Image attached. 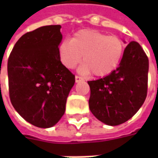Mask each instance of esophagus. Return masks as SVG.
Instances as JSON below:
<instances>
[{
	"label": "esophagus",
	"instance_id": "34e87169",
	"mask_svg": "<svg viewBox=\"0 0 158 158\" xmlns=\"http://www.w3.org/2000/svg\"><path fill=\"white\" fill-rule=\"evenodd\" d=\"M82 80H83V79L81 78V77H79V76H78V75L75 76V82L76 83H79V82H80V81H82Z\"/></svg>",
	"mask_w": 158,
	"mask_h": 158
}]
</instances>
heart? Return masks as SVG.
Wrapping results in <instances>:
<instances>
[{
    "label": "heart",
    "mask_w": 158,
    "mask_h": 158,
    "mask_svg": "<svg viewBox=\"0 0 158 158\" xmlns=\"http://www.w3.org/2000/svg\"><path fill=\"white\" fill-rule=\"evenodd\" d=\"M123 52V43L118 36L107 35L95 29H85L60 44L59 58L69 69H74L82 60L81 72H91L96 77H104L118 67Z\"/></svg>",
    "instance_id": "obj_1"
}]
</instances>
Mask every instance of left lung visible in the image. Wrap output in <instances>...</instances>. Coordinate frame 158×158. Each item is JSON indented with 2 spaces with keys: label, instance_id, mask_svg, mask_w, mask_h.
Segmentation results:
<instances>
[{
  "label": "left lung",
  "instance_id": "obj_1",
  "mask_svg": "<svg viewBox=\"0 0 158 158\" xmlns=\"http://www.w3.org/2000/svg\"><path fill=\"white\" fill-rule=\"evenodd\" d=\"M149 61L138 42L126 46L119 66L102 79L88 81L89 107L107 125L125 123L142 106L147 95Z\"/></svg>",
  "mask_w": 158,
  "mask_h": 158
}]
</instances>
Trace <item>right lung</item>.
Wrapping results in <instances>:
<instances>
[{
	"instance_id": "1",
	"label": "right lung",
	"mask_w": 158,
	"mask_h": 158,
	"mask_svg": "<svg viewBox=\"0 0 158 158\" xmlns=\"http://www.w3.org/2000/svg\"><path fill=\"white\" fill-rule=\"evenodd\" d=\"M61 25L43 26L24 34L7 62L9 96L15 110L39 128L54 126L65 113L75 76L62 65L58 45Z\"/></svg>"
}]
</instances>
